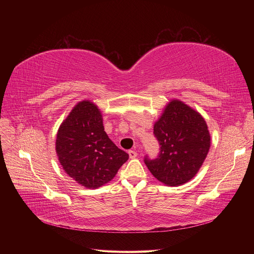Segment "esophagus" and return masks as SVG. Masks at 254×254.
<instances>
[{
	"instance_id": "34e87169",
	"label": "esophagus",
	"mask_w": 254,
	"mask_h": 254,
	"mask_svg": "<svg viewBox=\"0 0 254 254\" xmlns=\"http://www.w3.org/2000/svg\"><path fill=\"white\" fill-rule=\"evenodd\" d=\"M128 155H129V158H135L137 157L138 153L136 150H128Z\"/></svg>"
}]
</instances>
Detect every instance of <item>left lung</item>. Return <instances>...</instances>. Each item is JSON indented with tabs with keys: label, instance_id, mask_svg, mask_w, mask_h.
<instances>
[{
	"label": "left lung",
	"instance_id": "obj_1",
	"mask_svg": "<svg viewBox=\"0 0 254 254\" xmlns=\"http://www.w3.org/2000/svg\"><path fill=\"white\" fill-rule=\"evenodd\" d=\"M153 132L161 152L155 159L145 158L151 174L167 186H179L191 180L211 145L204 117L182 101L173 99L154 123Z\"/></svg>",
	"mask_w": 254,
	"mask_h": 254
}]
</instances>
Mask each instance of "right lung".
I'll list each match as a JSON object with an SVG mask.
<instances>
[{
    "mask_svg": "<svg viewBox=\"0 0 254 254\" xmlns=\"http://www.w3.org/2000/svg\"><path fill=\"white\" fill-rule=\"evenodd\" d=\"M56 151L66 174L92 190L110 182L128 159L106 134L101 110L88 100L77 103L60 126Z\"/></svg>",
    "mask_w": 254,
    "mask_h": 254,
    "instance_id": "right-lung-1",
    "label": "right lung"
}]
</instances>
